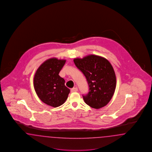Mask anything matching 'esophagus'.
Wrapping results in <instances>:
<instances>
[{
	"label": "esophagus",
	"instance_id": "34e87169",
	"mask_svg": "<svg viewBox=\"0 0 152 152\" xmlns=\"http://www.w3.org/2000/svg\"><path fill=\"white\" fill-rule=\"evenodd\" d=\"M78 91V89H77V88H76V87L73 88L71 89V92H76V91Z\"/></svg>",
	"mask_w": 152,
	"mask_h": 152
}]
</instances>
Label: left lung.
<instances>
[{"instance_id": "8db88e82", "label": "left lung", "mask_w": 152, "mask_h": 152, "mask_svg": "<svg viewBox=\"0 0 152 152\" xmlns=\"http://www.w3.org/2000/svg\"><path fill=\"white\" fill-rule=\"evenodd\" d=\"M73 61L86 77L89 92L83 95L85 103L94 109L102 108L109 103L115 90V73L109 61L104 58L89 55Z\"/></svg>"}]
</instances>
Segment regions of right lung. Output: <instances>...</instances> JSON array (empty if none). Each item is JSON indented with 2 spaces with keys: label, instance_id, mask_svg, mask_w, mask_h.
Segmentation results:
<instances>
[{
  "label": "right lung",
  "instance_id": "1",
  "mask_svg": "<svg viewBox=\"0 0 152 152\" xmlns=\"http://www.w3.org/2000/svg\"><path fill=\"white\" fill-rule=\"evenodd\" d=\"M66 61L51 58L44 61L36 71L34 88L39 98L50 106H60L67 100L70 90L59 75Z\"/></svg>",
  "mask_w": 152,
  "mask_h": 152
}]
</instances>
